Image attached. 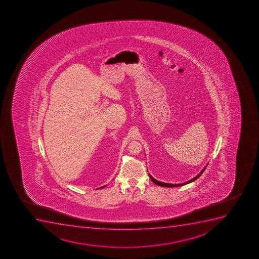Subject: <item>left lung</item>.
<instances>
[{"label":"left lung","mask_w":259,"mask_h":259,"mask_svg":"<svg viewBox=\"0 0 259 259\" xmlns=\"http://www.w3.org/2000/svg\"><path fill=\"white\" fill-rule=\"evenodd\" d=\"M206 169V167H204L203 169H202V171L200 172L199 174L197 175V177H194L193 179L190 180L188 182H186V183H181V184H170V183H164V182H158L157 180L154 179L153 177H151V175H149V177H150V179H151L152 182H154V184L158 185V186H160V187H182V186H184V185L188 184V183H191L192 182H194L195 180H197L198 177L202 174V172L204 171V169Z\"/></svg>","instance_id":"obj_1"}]
</instances>
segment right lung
Wrapping results in <instances>:
<instances>
[{
  "mask_svg": "<svg viewBox=\"0 0 259 259\" xmlns=\"http://www.w3.org/2000/svg\"><path fill=\"white\" fill-rule=\"evenodd\" d=\"M104 187H105V186H104V187H100V189H101V188H104ZM97 189H99V188H97Z\"/></svg>",
  "mask_w": 259,
  "mask_h": 259,
  "instance_id": "add662e5",
  "label": "right lung"
}]
</instances>
